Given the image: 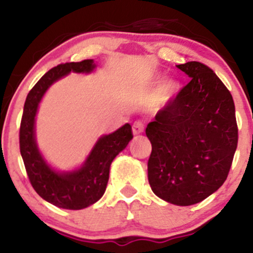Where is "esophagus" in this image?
I'll return each mask as SVG.
<instances>
[{
    "label": "esophagus",
    "mask_w": 253,
    "mask_h": 253,
    "mask_svg": "<svg viewBox=\"0 0 253 253\" xmlns=\"http://www.w3.org/2000/svg\"><path fill=\"white\" fill-rule=\"evenodd\" d=\"M145 129V125L141 120H136L134 124H133L132 126V130L134 134H140V133H143Z\"/></svg>",
    "instance_id": "1"
}]
</instances>
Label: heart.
Masks as SVG:
<instances>
[{"mask_svg":"<svg viewBox=\"0 0 253 253\" xmlns=\"http://www.w3.org/2000/svg\"><path fill=\"white\" fill-rule=\"evenodd\" d=\"M178 91V84L175 81H164L157 86L153 94V103L157 108L162 109L172 102Z\"/></svg>","mask_w":253,"mask_h":253,"instance_id":"b5f03b06","label":"heart"}]
</instances>
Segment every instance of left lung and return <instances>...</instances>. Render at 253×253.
Here are the masks:
<instances>
[{"mask_svg": "<svg viewBox=\"0 0 253 253\" xmlns=\"http://www.w3.org/2000/svg\"><path fill=\"white\" fill-rule=\"evenodd\" d=\"M177 68L190 82L147 125L152 145L147 175L157 196L190 206L211 195L227 178L238 126L233 97L215 72L200 62Z\"/></svg>", "mask_w": 253, "mask_h": 253, "instance_id": "8db88e82", "label": "left lung"}]
</instances>
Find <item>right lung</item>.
Here are the masks:
<instances>
[{"label":"right lung","instance_id":"obj_1","mask_svg":"<svg viewBox=\"0 0 253 253\" xmlns=\"http://www.w3.org/2000/svg\"><path fill=\"white\" fill-rule=\"evenodd\" d=\"M95 69L92 59L59 64L46 72L28 92L21 125H20V152L32 187L38 195L64 210H83L102 197L109 178L113 159L133 138L129 124L108 135L98 139L85 163L70 172H57L47 165L40 155L36 143L34 123L38 106L52 83L69 72H91Z\"/></svg>","mask_w":253,"mask_h":253}]
</instances>
